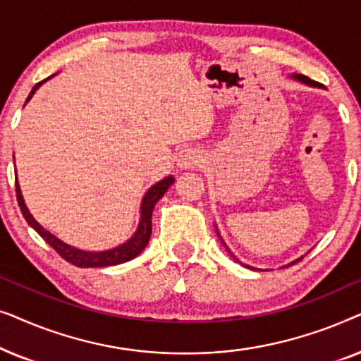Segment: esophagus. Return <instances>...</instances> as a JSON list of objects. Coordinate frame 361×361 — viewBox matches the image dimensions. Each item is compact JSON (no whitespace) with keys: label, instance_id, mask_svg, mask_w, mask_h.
I'll return each mask as SVG.
<instances>
[{"label":"esophagus","instance_id":"34e87169","mask_svg":"<svg viewBox=\"0 0 361 361\" xmlns=\"http://www.w3.org/2000/svg\"><path fill=\"white\" fill-rule=\"evenodd\" d=\"M202 161V151L197 149V147H184L177 156V164H179L182 169H189V167H194Z\"/></svg>","mask_w":361,"mask_h":361}]
</instances>
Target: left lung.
<instances>
[{
    "label": "left lung",
    "mask_w": 361,
    "mask_h": 361,
    "mask_svg": "<svg viewBox=\"0 0 361 361\" xmlns=\"http://www.w3.org/2000/svg\"><path fill=\"white\" fill-rule=\"evenodd\" d=\"M290 77H293L294 78V80H298V82H300V83H304V85H307V87H317V88H322V85H320V83L319 82H314V80H310V78L309 77H305V75H300V73H293V75H290ZM216 226V225H215ZM216 230V235H219L220 236V233H219V228H215ZM220 240H221V236H220ZM221 243H224V246H225V248H226V251H228V255L231 256V258H233L235 261H236V263H240L241 266H245V268H248V269H256V268H253V266H248V264H245V263H241V261L238 259V258H236V256L233 255V253H231V251H230V248H228V246H226L225 245V241L224 240H221ZM300 259H302V258H298V259H294V261H290V263L289 264H286V266H283V268H288V266H290V264H295V263H298V261H300Z\"/></svg>",
    "instance_id": "8db88e82"
}]
</instances>
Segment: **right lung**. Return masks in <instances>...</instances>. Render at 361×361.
<instances>
[{
    "label": "right lung",
    "instance_id": "obj_1",
    "mask_svg": "<svg viewBox=\"0 0 361 361\" xmlns=\"http://www.w3.org/2000/svg\"><path fill=\"white\" fill-rule=\"evenodd\" d=\"M54 75H56V73H54ZM54 75L47 77L46 80L36 83L31 90V93H29L26 103L31 100L34 93L37 92V88H41L42 83L51 80ZM174 180H176L174 177L167 176L162 180L156 182L154 185H151L141 200L140 224H137V228L135 233H133L131 238L126 240L125 243L115 246V248L102 250V251L80 250V248H77V246L66 243V241H62L59 236L51 233L47 228H44V226L39 224L36 219H34L31 212H29L26 202H24L21 187H19V184H18V179H16V197H18V204H19V207H21L23 216L26 219L27 224L31 225L32 228L36 230L44 240H46V243L51 245L63 259L68 261V263H72L73 266H78V268H105V266H116V264L126 263V261H131L146 248L147 243H149L151 231H152V221H151L152 210H154L157 200H159L161 197L166 194L167 189L174 184Z\"/></svg>",
    "mask_w": 361,
    "mask_h": 361
}]
</instances>
